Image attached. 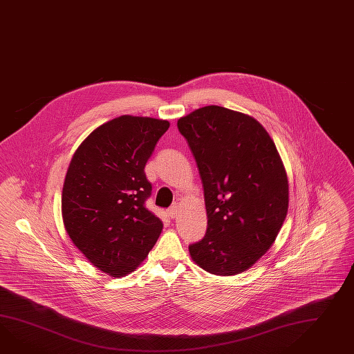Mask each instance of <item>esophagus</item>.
I'll return each mask as SVG.
<instances>
[{
	"instance_id": "esophagus-1",
	"label": "esophagus",
	"mask_w": 354,
	"mask_h": 354,
	"mask_svg": "<svg viewBox=\"0 0 354 354\" xmlns=\"http://www.w3.org/2000/svg\"><path fill=\"white\" fill-rule=\"evenodd\" d=\"M167 215L170 218H176L178 215H179V207H178V205H174L173 207L169 208L167 209Z\"/></svg>"
}]
</instances>
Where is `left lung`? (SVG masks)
<instances>
[{
    "instance_id": "1",
    "label": "left lung",
    "mask_w": 354,
    "mask_h": 354,
    "mask_svg": "<svg viewBox=\"0 0 354 354\" xmlns=\"http://www.w3.org/2000/svg\"><path fill=\"white\" fill-rule=\"evenodd\" d=\"M178 129L198 167L208 218L190 257L214 275L241 274L271 248L286 217L281 157L259 121L221 106L183 116Z\"/></svg>"
}]
</instances>
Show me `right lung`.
<instances>
[{
	"instance_id": "right-lung-1",
	"label": "right lung",
	"mask_w": 354,
	"mask_h": 354,
	"mask_svg": "<svg viewBox=\"0 0 354 354\" xmlns=\"http://www.w3.org/2000/svg\"><path fill=\"white\" fill-rule=\"evenodd\" d=\"M170 122L122 115L95 128L71 157L61 196L65 230L95 268L122 277L146 259L162 221L145 207V174Z\"/></svg>"
}]
</instances>
